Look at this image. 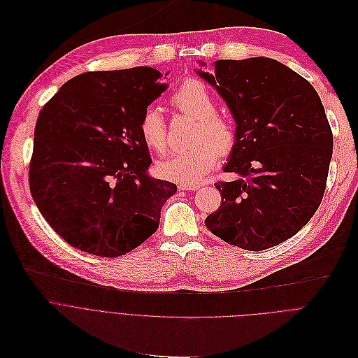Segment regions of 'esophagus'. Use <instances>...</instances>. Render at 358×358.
Wrapping results in <instances>:
<instances>
[{
	"mask_svg": "<svg viewBox=\"0 0 358 358\" xmlns=\"http://www.w3.org/2000/svg\"><path fill=\"white\" fill-rule=\"evenodd\" d=\"M199 187H200V185H179V189H180V190H189V192L197 190Z\"/></svg>",
	"mask_w": 358,
	"mask_h": 358,
	"instance_id": "1",
	"label": "esophagus"
}]
</instances>
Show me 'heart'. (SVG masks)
Listing matches in <instances>:
<instances>
[{
  "label": "heart",
  "mask_w": 358,
  "mask_h": 358,
  "mask_svg": "<svg viewBox=\"0 0 358 358\" xmlns=\"http://www.w3.org/2000/svg\"><path fill=\"white\" fill-rule=\"evenodd\" d=\"M172 106L182 114L196 118L190 150L158 164L159 176L180 183H199L216 165L220 157L233 152L237 144L234 122L217 113L216 97L197 79L185 80L171 97ZM139 132L145 144L159 155L168 151V125L155 106H148L139 120Z\"/></svg>",
  "instance_id": "1"
}]
</instances>
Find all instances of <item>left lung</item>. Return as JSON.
Listing matches in <instances>:
<instances>
[{"label": "left lung", "instance_id": "left-lung-1", "mask_svg": "<svg viewBox=\"0 0 358 358\" xmlns=\"http://www.w3.org/2000/svg\"><path fill=\"white\" fill-rule=\"evenodd\" d=\"M197 73L226 100L237 144L224 166L240 179L214 183L219 210L206 227L230 245L262 251L295 236L320 206L333 134L313 86L269 57L217 60Z\"/></svg>", "mask_w": 358, "mask_h": 358}]
</instances>
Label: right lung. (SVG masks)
Wrapping results in <instances>:
<instances>
[{
    "mask_svg": "<svg viewBox=\"0 0 358 358\" xmlns=\"http://www.w3.org/2000/svg\"><path fill=\"white\" fill-rule=\"evenodd\" d=\"M152 67L87 71L66 82L35 125L29 189L49 226L73 248L124 255L159 227L175 183L154 179L139 132L166 85Z\"/></svg>",
    "mask_w": 358,
    "mask_h": 358,
    "instance_id": "1",
    "label": "right lung"
}]
</instances>
